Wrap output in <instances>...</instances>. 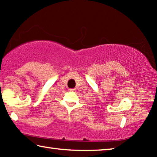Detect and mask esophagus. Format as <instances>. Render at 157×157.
<instances>
[{
    "instance_id": "obj_1",
    "label": "esophagus",
    "mask_w": 157,
    "mask_h": 157,
    "mask_svg": "<svg viewBox=\"0 0 157 157\" xmlns=\"http://www.w3.org/2000/svg\"><path fill=\"white\" fill-rule=\"evenodd\" d=\"M69 91H71V92H75L76 89H69Z\"/></svg>"
}]
</instances>
